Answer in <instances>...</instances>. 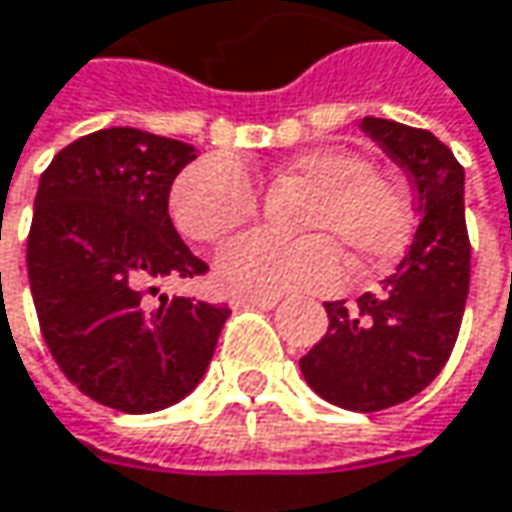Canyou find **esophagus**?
I'll use <instances>...</instances> for the list:
<instances>
[{"instance_id":"obj_1","label":"esophagus","mask_w":512,"mask_h":512,"mask_svg":"<svg viewBox=\"0 0 512 512\" xmlns=\"http://www.w3.org/2000/svg\"><path fill=\"white\" fill-rule=\"evenodd\" d=\"M278 304V298H249V295H234L231 298V307H260V310H272Z\"/></svg>"}]
</instances>
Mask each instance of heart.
<instances>
[{"label":"heart","instance_id":"1","mask_svg":"<svg viewBox=\"0 0 512 512\" xmlns=\"http://www.w3.org/2000/svg\"><path fill=\"white\" fill-rule=\"evenodd\" d=\"M278 176L313 188L301 214V231L284 240L249 231L217 255V278L234 295L281 298L289 292H327L345 278V255L362 269L382 266L406 249L411 202L403 185L376 173L374 165L345 147H313L286 159ZM257 211L246 170L228 156H202L185 167L170 188V217L196 243H211L243 226Z\"/></svg>","mask_w":512,"mask_h":512}]
</instances>
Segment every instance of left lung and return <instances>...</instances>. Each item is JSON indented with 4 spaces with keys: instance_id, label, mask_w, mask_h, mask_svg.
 Instances as JSON below:
<instances>
[{
    "instance_id": "obj_1",
    "label": "left lung",
    "mask_w": 512,
    "mask_h": 512,
    "mask_svg": "<svg viewBox=\"0 0 512 512\" xmlns=\"http://www.w3.org/2000/svg\"><path fill=\"white\" fill-rule=\"evenodd\" d=\"M362 130L406 170L423 220L376 295L324 304L330 327L301 356V374L333 406L382 411L420 394L455 347L469 292V234L464 167L443 141L371 115Z\"/></svg>"
}]
</instances>
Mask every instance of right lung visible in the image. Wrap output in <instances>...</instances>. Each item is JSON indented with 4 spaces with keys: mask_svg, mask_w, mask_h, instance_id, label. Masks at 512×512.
<instances>
[{
    "mask_svg": "<svg viewBox=\"0 0 512 512\" xmlns=\"http://www.w3.org/2000/svg\"><path fill=\"white\" fill-rule=\"evenodd\" d=\"M194 144L109 127L63 147L34 199L28 281L40 330L60 371L95 403L150 414L188 397L231 316L167 298L162 278H196L167 214L170 185Z\"/></svg>",
    "mask_w": 512,
    "mask_h": 512,
    "instance_id": "obj_1",
    "label": "right lung"
}]
</instances>
